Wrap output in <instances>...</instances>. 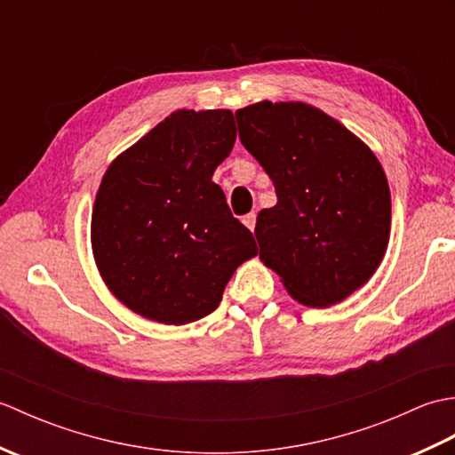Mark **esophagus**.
I'll return each mask as SVG.
<instances>
[{
    "mask_svg": "<svg viewBox=\"0 0 455 455\" xmlns=\"http://www.w3.org/2000/svg\"><path fill=\"white\" fill-rule=\"evenodd\" d=\"M243 222H244V227H246L248 230H252V233H254V227H256V215H254V212H250V215H246V217L243 219Z\"/></svg>",
    "mask_w": 455,
    "mask_h": 455,
    "instance_id": "34e87169",
    "label": "esophagus"
}]
</instances>
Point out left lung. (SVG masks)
<instances>
[{
    "label": "left lung",
    "mask_w": 455,
    "mask_h": 455,
    "mask_svg": "<svg viewBox=\"0 0 455 455\" xmlns=\"http://www.w3.org/2000/svg\"><path fill=\"white\" fill-rule=\"evenodd\" d=\"M244 148L274 181L259 211V259L307 307H331L370 282L391 235V193L379 160L331 115L303 101L236 111Z\"/></svg>",
    "instance_id": "left-lung-1"
}]
</instances>
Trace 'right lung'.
Masks as SVG:
<instances>
[{
	"mask_svg": "<svg viewBox=\"0 0 455 455\" xmlns=\"http://www.w3.org/2000/svg\"><path fill=\"white\" fill-rule=\"evenodd\" d=\"M236 140L230 109H180L103 173L92 252L109 291L148 321L188 324L212 313L254 236L212 181Z\"/></svg>",
	"mask_w": 455,
	"mask_h": 455,
	"instance_id": "1",
	"label": "right lung"
}]
</instances>
